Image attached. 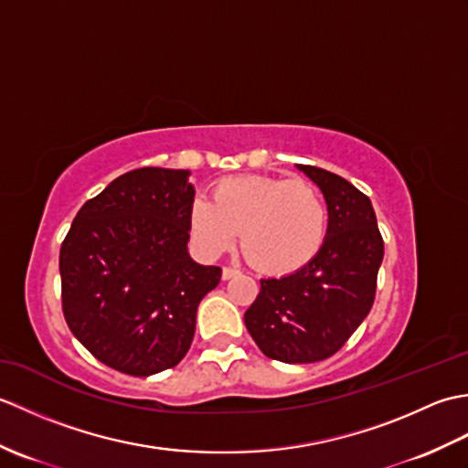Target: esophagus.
Segmentation results:
<instances>
[{"instance_id": "1", "label": "esophagus", "mask_w": 468, "mask_h": 468, "mask_svg": "<svg viewBox=\"0 0 468 468\" xmlns=\"http://www.w3.org/2000/svg\"><path fill=\"white\" fill-rule=\"evenodd\" d=\"M239 273H241V271L237 270V267H229V265L223 267V280H231V277L239 275Z\"/></svg>"}]
</instances>
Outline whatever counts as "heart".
<instances>
[{"mask_svg": "<svg viewBox=\"0 0 468 468\" xmlns=\"http://www.w3.org/2000/svg\"><path fill=\"white\" fill-rule=\"evenodd\" d=\"M188 227L208 255L227 251L241 231V251L257 271L285 275L320 253L327 205L315 185L263 175L229 176L213 188V203L197 197Z\"/></svg>", "mask_w": 468, "mask_h": 468, "instance_id": "1", "label": "heart"}]
</instances>
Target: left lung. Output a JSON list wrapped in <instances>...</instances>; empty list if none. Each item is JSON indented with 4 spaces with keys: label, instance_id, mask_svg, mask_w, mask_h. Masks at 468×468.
<instances>
[{
    "label": "left lung",
    "instance_id": "obj_1",
    "mask_svg": "<svg viewBox=\"0 0 468 468\" xmlns=\"http://www.w3.org/2000/svg\"><path fill=\"white\" fill-rule=\"evenodd\" d=\"M297 168L325 197V241L302 270L261 280L260 295L245 312V325L271 360L314 364L340 350L370 314L384 239L362 191L324 168Z\"/></svg>",
    "mask_w": 468,
    "mask_h": 468
}]
</instances>
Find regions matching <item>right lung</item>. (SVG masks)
I'll use <instances>...</instances> for the list:
<instances>
[{"mask_svg":"<svg viewBox=\"0 0 468 468\" xmlns=\"http://www.w3.org/2000/svg\"><path fill=\"white\" fill-rule=\"evenodd\" d=\"M188 171L144 166L82 205L59 250L66 324L96 360L151 376L183 360L221 267L186 251Z\"/></svg>","mask_w":468,"mask_h":468,"instance_id":"1","label":"right lung"}]
</instances>
